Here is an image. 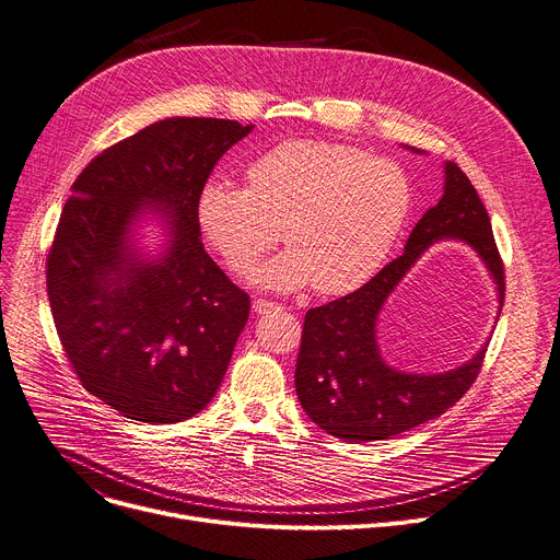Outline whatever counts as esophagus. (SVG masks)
Segmentation results:
<instances>
[{"mask_svg":"<svg viewBox=\"0 0 560 560\" xmlns=\"http://www.w3.org/2000/svg\"><path fill=\"white\" fill-rule=\"evenodd\" d=\"M254 313H259V315H268V313H272V311H279L281 306L279 303H272V301H268V299H254Z\"/></svg>","mask_w":560,"mask_h":560,"instance_id":"34e87169","label":"esophagus"}]
</instances>
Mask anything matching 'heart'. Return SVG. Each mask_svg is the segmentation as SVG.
<instances>
[{
  "instance_id": "heart-1",
  "label": "heart",
  "mask_w": 560,
  "mask_h": 560,
  "mask_svg": "<svg viewBox=\"0 0 560 560\" xmlns=\"http://www.w3.org/2000/svg\"><path fill=\"white\" fill-rule=\"evenodd\" d=\"M247 189L210 180L198 223L223 264L245 277L281 241L290 245L257 283L322 294L364 285L386 261L411 210V187L386 159L322 140H290L247 167Z\"/></svg>"
}]
</instances>
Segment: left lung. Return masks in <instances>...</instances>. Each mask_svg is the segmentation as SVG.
I'll return each instance as SVG.
<instances>
[{
  "label": "left lung",
  "instance_id": "obj_1",
  "mask_svg": "<svg viewBox=\"0 0 560 560\" xmlns=\"http://www.w3.org/2000/svg\"><path fill=\"white\" fill-rule=\"evenodd\" d=\"M440 238H457L478 252L502 306L504 266L489 214L467 174L444 163V194L418 221L404 254L362 288L311 308L303 319L294 386L303 411L326 433L346 442L386 440L442 416L476 382L487 346L467 364L438 375L395 371L377 348V317L388 294Z\"/></svg>",
  "mask_w": 560,
  "mask_h": 560
}]
</instances>
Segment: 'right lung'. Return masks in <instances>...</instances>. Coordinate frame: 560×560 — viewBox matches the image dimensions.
Masks as SVG:
<instances>
[{"label": "right lung", "mask_w": 560, "mask_h": 560, "mask_svg": "<svg viewBox=\"0 0 560 560\" xmlns=\"http://www.w3.org/2000/svg\"><path fill=\"white\" fill-rule=\"evenodd\" d=\"M252 125L167 118L97 154L71 185L46 257V290L82 386L120 416L183 422L223 382L249 296L200 241L198 194ZM140 209L168 214V249L130 243Z\"/></svg>", "instance_id": "right-lung-1"}]
</instances>
